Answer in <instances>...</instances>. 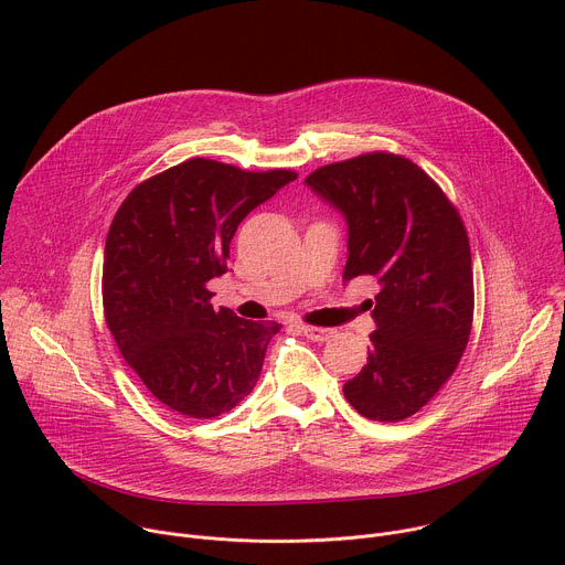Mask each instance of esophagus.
I'll use <instances>...</instances> for the list:
<instances>
[{
    "instance_id": "esophagus-1",
    "label": "esophagus",
    "mask_w": 565,
    "mask_h": 565,
    "mask_svg": "<svg viewBox=\"0 0 565 565\" xmlns=\"http://www.w3.org/2000/svg\"><path fill=\"white\" fill-rule=\"evenodd\" d=\"M301 333L309 338V340H313V342H327L331 335H333V331L331 329H322V327H309V324H303L301 327Z\"/></svg>"
}]
</instances>
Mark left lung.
<instances>
[{
  "label": "left lung",
  "instance_id": "8db88e82",
  "mask_svg": "<svg viewBox=\"0 0 565 565\" xmlns=\"http://www.w3.org/2000/svg\"><path fill=\"white\" fill-rule=\"evenodd\" d=\"M347 223L342 281L374 277L376 331L344 398L367 419L401 422L455 372L473 322L469 236L444 191L409 160L367 152L303 180Z\"/></svg>",
  "mask_w": 565,
  "mask_h": 565
}]
</instances>
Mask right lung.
<instances>
[{"instance_id":"add662e5","label":"right lung","mask_w":565,"mask_h":565,"mask_svg":"<svg viewBox=\"0 0 565 565\" xmlns=\"http://www.w3.org/2000/svg\"><path fill=\"white\" fill-rule=\"evenodd\" d=\"M295 178L193 158L132 189L110 225L108 329L150 394L182 417L227 413L262 376L281 327L214 309L207 284L227 273L241 221Z\"/></svg>"}]
</instances>
